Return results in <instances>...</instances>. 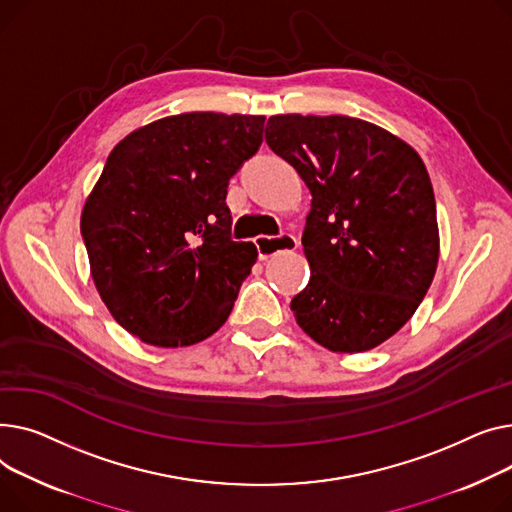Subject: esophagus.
I'll return each instance as SVG.
<instances>
[{"label":"esophagus","mask_w":512,"mask_h":512,"mask_svg":"<svg viewBox=\"0 0 512 512\" xmlns=\"http://www.w3.org/2000/svg\"><path fill=\"white\" fill-rule=\"evenodd\" d=\"M256 246H258L260 260H266L270 256H275V254L295 250L297 248V239L291 233H283L279 237H264V235H260V237H256Z\"/></svg>","instance_id":"esophagus-1"}]
</instances>
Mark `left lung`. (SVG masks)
<instances>
[{"label": "left lung", "mask_w": 512, "mask_h": 512, "mask_svg": "<svg viewBox=\"0 0 512 512\" xmlns=\"http://www.w3.org/2000/svg\"><path fill=\"white\" fill-rule=\"evenodd\" d=\"M266 144L304 179L310 281L291 299L297 324L335 353L393 337L426 297L440 237L428 169L380 126L347 115H273Z\"/></svg>", "instance_id": "1"}]
</instances>
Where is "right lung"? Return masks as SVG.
<instances>
[{
  "mask_svg": "<svg viewBox=\"0 0 512 512\" xmlns=\"http://www.w3.org/2000/svg\"><path fill=\"white\" fill-rule=\"evenodd\" d=\"M262 115L194 111L119 142L80 231L111 316L155 347H188L225 324L258 258L233 242L229 179L262 144Z\"/></svg>",
  "mask_w": 512,
  "mask_h": 512,
  "instance_id": "obj_1",
  "label": "right lung"
}]
</instances>
